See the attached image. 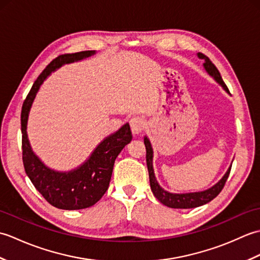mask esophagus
<instances>
[{
  "instance_id": "obj_1",
  "label": "esophagus",
  "mask_w": 260,
  "mask_h": 260,
  "mask_svg": "<svg viewBox=\"0 0 260 260\" xmlns=\"http://www.w3.org/2000/svg\"><path fill=\"white\" fill-rule=\"evenodd\" d=\"M129 125H131L132 134L139 135L140 133H142L143 129H144L145 121H144V119H142L141 117H134V118L131 119Z\"/></svg>"
}]
</instances>
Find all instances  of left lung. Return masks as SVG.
I'll return each mask as SVG.
<instances>
[{"instance_id":"1","label":"left lung","mask_w":260,"mask_h":260,"mask_svg":"<svg viewBox=\"0 0 260 260\" xmlns=\"http://www.w3.org/2000/svg\"><path fill=\"white\" fill-rule=\"evenodd\" d=\"M199 57H200L201 59H204L203 64H204V68H206V70L208 71V74L210 76H212L213 78L223 87V89L225 91L229 92L228 87L225 86V84L223 82L221 75H220L219 70L212 63L211 60H210L207 56H204L203 53H199ZM144 144L146 147V164H147V170H148V176H150L151 189H152L153 194L155 196L157 200L161 203H163L164 206H167L169 208H174V209L197 208V207L203 206V204H206L211 200H213V199L222 191L225 182H227L228 176L230 174L231 167L227 171V173L224 174L223 178L220 180L217 184L213 185L212 187H210L209 190H206L203 192L185 193V194H173V193H169L167 191H164L162 187L158 185L157 181L155 179V175H154V170H153V164H152L153 150H152L150 141L147 140V137H145L144 139Z\"/></svg>"}]
</instances>
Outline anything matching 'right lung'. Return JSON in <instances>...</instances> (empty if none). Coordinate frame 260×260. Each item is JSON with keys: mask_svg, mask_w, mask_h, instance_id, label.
<instances>
[{"mask_svg": "<svg viewBox=\"0 0 260 260\" xmlns=\"http://www.w3.org/2000/svg\"><path fill=\"white\" fill-rule=\"evenodd\" d=\"M93 54V51H80L60 54L49 63L33 84L24 99L21 110L22 159L26 175L41 196L58 209L79 210L93 206L101 200L109 186L116 157L132 141V132L125 124L115 134L108 136L92 152L91 156L77 170L60 173L48 169L35 154L27 141L26 123L33 99L39 87L51 71Z\"/></svg>", "mask_w": 260, "mask_h": 260, "instance_id": "right-lung-1", "label": "right lung"}]
</instances>
